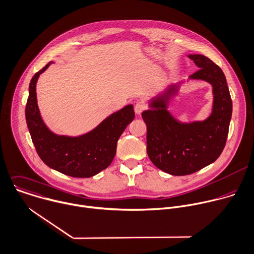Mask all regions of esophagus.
<instances>
[{"instance_id": "34e87169", "label": "esophagus", "mask_w": 254, "mask_h": 254, "mask_svg": "<svg viewBox=\"0 0 254 254\" xmlns=\"http://www.w3.org/2000/svg\"><path fill=\"white\" fill-rule=\"evenodd\" d=\"M145 109H146V104H145L144 101H139V102H137L135 107H134V110H135L136 114L142 113Z\"/></svg>"}]
</instances>
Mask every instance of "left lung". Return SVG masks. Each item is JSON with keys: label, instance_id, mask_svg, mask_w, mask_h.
I'll use <instances>...</instances> for the list:
<instances>
[{"label": "left lung", "instance_id": "obj_1", "mask_svg": "<svg viewBox=\"0 0 254 254\" xmlns=\"http://www.w3.org/2000/svg\"><path fill=\"white\" fill-rule=\"evenodd\" d=\"M199 68L191 79L213 87V109L204 121L182 124L166 110V102L178 90L169 87L153 100L152 110L142 113L147 126V154L157 168L175 176L192 174L213 163L223 151L232 115V101L226 78L215 63L203 55H189Z\"/></svg>", "mask_w": 254, "mask_h": 254}]
</instances>
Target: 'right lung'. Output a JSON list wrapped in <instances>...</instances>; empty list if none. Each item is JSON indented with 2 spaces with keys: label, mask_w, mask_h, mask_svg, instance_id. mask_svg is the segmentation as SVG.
Segmentation results:
<instances>
[{
  "label": "right lung",
  "mask_w": 254,
  "mask_h": 254,
  "mask_svg": "<svg viewBox=\"0 0 254 254\" xmlns=\"http://www.w3.org/2000/svg\"><path fill=\"white\" fill-rule=\"evenodd\" d=\"M47 64L32 78L26 105V121L36 151L50 168L71 177L88 178L106 169L115 157L117 141L133 121L132 105L105 119L97 128L80 137L58 136L44 124L37 104L36 83Z\"/></svg>",
  "instance_id": "right-lung-1"
}]
</instances>
